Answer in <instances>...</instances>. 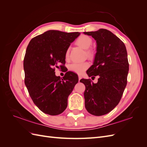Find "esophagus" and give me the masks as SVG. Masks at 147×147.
Wrapping results in <instances>:
<instances>
[{"instance_id":"1","label":"esophagus","mask_w":147,"mask_h":147,"mask_svg":"<svg viewBox=\"0 0 147 147\" xmlns=\"http://www.w3.org/2000/svg\"><path fill=\"white\" fill-rule=\"evenodd\" d=\"M82 78V75H78V80L80 81V80Z\"/></svg>"}]
</instances>
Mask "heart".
Segmentation results:
<instances>
[{"instance_id":"obj_1","label":"heart","mask_w":147,"mask_h":147,"mask_svg":"<svg viewBox=\"0 0 147 147\" xmlns=\"http://www.w3.org/2000/svg\"><path fill=\"white\" fill-rule=\"evenodd\" d=\"M76 43L78 46L86 50V53L88 57H93L94 56L95 52L94 50L90 48L92 43V40L91 37L85 35H81L77 39ZM69 50H67L65 54V59H67L69 58ZM89 66H90V64L88 62H82V63L75 62V63H73L69 65V69L75 73L81 74L83 73L86 70H87Z\"/></svg>"}]
</instances>
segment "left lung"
<instances>
[{
  "mask_svg": "<svg viewBox=\"0 0 147 147\" xmlns=\"http://www.w3.org/2000/svg\"><path fill=\"white\" fill-rule=\"evenodd\" d=\"M97 43L94 63L86 73L89 77L99 76L97 83L90 79H82L85 85L84 105L88 112L102 116L111 112L121 99L127 84L129 63L124 43L110 30L100 29L84 32Z\"/></svg>",
  "mask_w": 147,
  "mask_h": 147,
  "instance_id": "8db88e82",
  "label": "left lung"
}]
</instances>
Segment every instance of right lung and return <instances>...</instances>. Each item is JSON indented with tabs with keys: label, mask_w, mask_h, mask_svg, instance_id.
<instances>
[{
	"label": "right lung",
	"mask_w": 147,
	"mask_h": 147,
	"mask_svg": "<svg viewBox=\"0 0 147 147\" xmlns=\"http://www.w3.org/2000/svg\"><path fill=\"white\" fill-rule=\"evenodd\" d=\"M80 34L50 30L34 37L24 59V83L34 104L50 115L63 113L67 99L78 80L76 74L67 72L63 78L55 75V67L64 68L65 54L70 43Z\"/></svg>",
	"instance_id": "right-lung-1"
}]
</instances>
